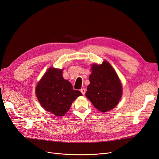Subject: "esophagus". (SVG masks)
I'll use <instances>...</instances> for the list:
<instances>
[{"mask_svg":"<svg viewBox=\"0 0 159 159\" xmlns=\"http://www.w3.org/2000/svg\"><path fill=\"white\" fill-rule=\"evenodd\" d=\"M81 93H82V94L83 95H85V92H86V89H85V88H82L81 89Z\"/></svg>","mask_w":159,"mask_h":159,"instance_id":"34e87169","label":"esophagus"}]
</instances>
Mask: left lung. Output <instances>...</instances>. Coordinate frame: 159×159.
<instances>
[{"mask_svg":"<svg viewBox=\"0 0 159 159\" xmlns=\"http://www.w3.org/2000/svg\"><path fill=\"white\" fill-rule=\"evenodd\" d=\"M89 76L86 97L101 112L115 108L122 95L120 80L110 63L104 61L102 64H93Z\"/></svg>","mask_w":159,"mask_h":159,"instance_id":"8db88e82","label":"left lung"}]
</instances>
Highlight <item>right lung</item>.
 <instances>
[{"label":"right lung","instance_id":"obj_1","mask_svg":"<svg viewBox=\"0 0 159 159\" xmlns=\"http://www.w3.org/2000/svg\"><path fill=\"white\" fill-rule=\"evenodd\" d=\"M41 106L56 116H63L72 102L82 94L73 89L70 83L63 77V69L50 67L35 88Z\"/></svg>","mask_w":159,"mask_h":159}]
</instances>
